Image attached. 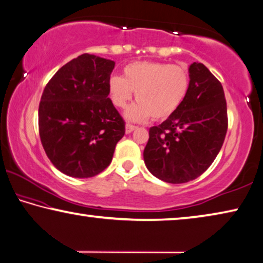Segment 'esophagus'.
Listing matches in <instances>:
<instances>
[{"instance_id":"1","label":"esophagus","mask_w":263,"mask_h":263,"mask_svg":"<svg viewBox=\"0 0 263 263\" xmlns=\"http://www.w3.org/2000/svg\"><path fill=\"white\" fill-rule=\"evenodd\" d=\"M136 126L135 125H131V124H126V126H125V132L126 133H131L132 131L136 130Z\"/></svg>"}]
</instances>
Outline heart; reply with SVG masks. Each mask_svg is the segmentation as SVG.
<instances>
[{"label":"heart","mask_w":263,"mask_h":263,"mask_svg":"<svg viewBox=\"0 0 263 263\" xmlns=\"http://www.w3.org/2000/svg\"><path fill=\"white\" fill-rule=\"evenodd\" d=\"M187 70L177 65L157 61H137L123 69V76L108 81V96L112 104L124 108L132 99L138 103L128 107L125 117L131 121H144L152 116L166 119L181 107L189 91Z\"/></svg>","instance_id":"b5f03b06"}]
</instances>
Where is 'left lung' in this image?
<instances>
[{
    "instance_id": "1",
    "label": "left lung",
    "mask_w": 263,
    "mask_h": 263,
    "mask_svg": "<svg viewBox=\"0 0 263 263\" xmlns=\"http://www.w3.org/2000/svg\"><path fill=\"white\" fill-rule=\"evenodd\" d=\"M190 85L177 111L148 131L147 170L160 181L186 183L209 167L224 142L228 117L224 91L203 64L189 67Z\"/></svg>"
}]
</instances>
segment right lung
<instances>
[{"label": "right lung", "instance_id": "obj_1", "mask_svg": "<svg viewBox=\"0 0 263 263\" xmlns=\"http://www.w3.org/2000/svg\"><path fill=\"white\" fill-rule=\"evenodd\" d=\"M116 62L82 54L54 74L39 105V132L53 165L76 178L93 177L111 164L125 123L108 98Z\"/></svg>", "mask_w": 263, "mask_h": 263}]
</instances>
